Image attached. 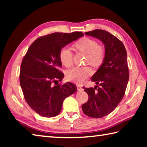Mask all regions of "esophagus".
I'll return each mask as SVG.
<instances>
[{"mask_svg": "<svg viewBox=\"0 0 147 147\" xmlns=\"http://www.w3.org/2000/svg\"><path fill=\"white\" fill-rule=\"evenodd\" d=\"M76 87H77V90H78V91H82L83 90V88H82V86L78 85V86H77Z\"/></svg>", "mask_w": 147, "mask_h": 147, "instance_id": "34e87169", "label": "esophagus"}]
</instances>
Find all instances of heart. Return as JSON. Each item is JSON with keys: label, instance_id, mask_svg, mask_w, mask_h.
Masks as SVG:
<instances>
[{"label": "heart", "instance_id": "b5f03b06", "mask_svg": "<svg viewBox=\"0 0 147 147\" xmlns=\"http://www.w3.org/2000/svg\"><path fill=\"white\" fill-rule=\"evenodd\" d=\"M74 47L78 51L87 54L86 63L93 66H98L102 63L105 57V51L102 46L98 45L93 39L84 38L74 43ZM61 63L67 67L73 64V53L69 47H64L59 53ZM93 74V71L89 66H76L67 72L66 78L76 84H82Z\"/></svg>", "mask_w": 147, "mask_h": 147}]
</instances>
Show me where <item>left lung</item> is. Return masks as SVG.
<instances>
[{
	"label": "left lung",
	"mask_w": 147,
	"mask_h": 147,
	"mask_svg": "<svg viewBox=\"0 0 147 147\" xmlns=\"http://www.w3.org/2000/svg\"><path fill=\"white\" fill-rule=\"evenodd\" d=\"M85 34L102 42L105 47V57L91 78V81L100 87H83L88 94L89 99L82 108L86 115L101 118L112 112L125 93L129 79L126 51L117 38L104 30L96 29Z\"/></svg>",
	"instance_id": "obj_1"
}]
</instances>
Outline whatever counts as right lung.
Returning <instances> with one entry per match:
<instances>
[{
  "mask_svg": "<svg viewBox=\"0 0 147 147\" xmlns=\"http://www.w3.org/2000/svg\"><path fill=\"white\" fill-rule=\"evenodd\" d=\"M84 34L55 33L35 40L23 59L20 71V85L29 106L45 117H53L60 113L63 100L77 91L71 82L63 85V73L59 71L61 49ZM55 84V85L53 84Z\"/></svg>",
  "mask_w": 147,
  "mask_h": 147,
  "instance_id": "add662e5",
  "label": "right lung"
}]
</instances>
